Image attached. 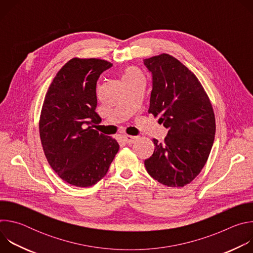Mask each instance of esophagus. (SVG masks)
<instances>
[{
	"mask_svg": "<svg viewBox=\"0 0 253 253\" xmlns=\"http://www.w3.org/2000/svg\"><path fill=\"white\" fill-rule=\"evenodd\" d=\"M136 139H137V137H135V136H130V135H123L122 136V140L126 144H132V143H134V141Z\"/></svg>",
	"mask_w": 253,
	"mask_h": 253,
	"instance_id": "esophagus-1",
	"label": "esophagus"
}]
</instances>
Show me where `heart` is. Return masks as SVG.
I'll use <instances>...</instances> for the list:
<instances>
[{
    "label": "heart",
    "instance_id": "b5f03b06",
    "mask_svg": "<svg viewBox=\"0 0 253 253\" xmlns=\"http://www.w3.org/2000/svg\"><path fill=\"white\" fill-rule=\"evenodd\" d=\"M136 78H143L141 72L134 68V67H129L125 70L124 72V81H127V80H132V79H136Z\"/></svg>",
    "mask_w": 253,
    "mask_h": 253
}]
</instances>
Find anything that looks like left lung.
<instances>
[{"mask_svg":"<svg viewBox=\"0 0 253 253\" xmlns=\"http://www.w3.org/2000/svg\"><path fill=\"white\" fill-rule=\"evenodd\" d=\"M152 75L148 113L168 129L164 143L153 139L144 161L149 175L168 187H183L200 173L215 136L212 105L192 72L176 58L161 54L144 60Z\"/></svg>","mask_w":253,"mask_h":253,"instance_id":"8db88e82","label":"left lung"}]
</instances>
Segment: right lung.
<instances>
[{
	"label": "right lung",
	"instance_id": "right-lung-1",
	"mask_svg": "<svg viewBox=\"0 0 253 253\" xmlns=\"http://www.w3.org/2000/svg\"><path fill=\"white\" fill-rule=\"evenodd\" d=\"M113 65L101 59L73 58L57 73L45 96L39 122L43 150L52 169L77 187L96 184L119 150L118 142L93 129L96 86Z\"/></svg>",
	"mask_w": 253,
	"mask_h": 253
}]
</instances>
